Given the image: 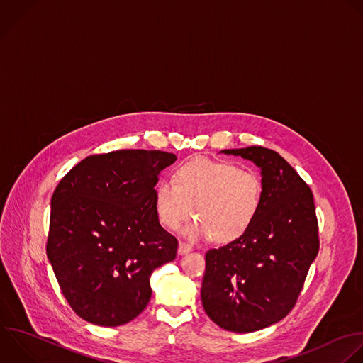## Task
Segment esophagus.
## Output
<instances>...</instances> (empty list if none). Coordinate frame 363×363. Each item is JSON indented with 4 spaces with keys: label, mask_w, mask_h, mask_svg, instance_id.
Masks as SVG:
<instances>
[{
    "label": "esophagus",
    "mask_w": 363,
    "mask_h": 363,
    "mask_svg": "<svg viewBox=\"0 0 363 363\" xmlns=\"http://www.w3.org/2000/svg\"><path fill=\"white\" fill-rule=\"evenodd\" d=\"M191 251H192V247H191V245H188V244H185V242H179V245H178V254H179V255L189 254Z\"/></svg>",
    "instance_id": "34e87169"
}]
</instances>
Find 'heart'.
Returning <instances> with one entry per match:
<instances>
[{
	"mask_svg": "<svg viewBox=\"0 0 363 363\" xmlns=\"http://www.w3.org/2000/svg\"><path fill=\"white\" fill-rule=\"evenodd\" d=\"M174 178L175 182L161 179L155 185V212L164 226L177 229L195 206L198 219L182 228V235L191 240L213 236L219 244L232 242L259 213L264 182L252 169L201 157L179 165Z\"/></svg>",
	"mask_w": 363,
	"mask_h": 363,
	"instance_id": "1",
	"label": "heart"
}]
</instances>
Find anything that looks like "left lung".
<instances>
[{"label": "left lung", "instance_id": "left-lung-1", "mask_svg": "<svg viewBox=\"0 0 363 363\" xmlns=\"http://www.w3.org/2000/svg\"><path fill=\"white\" fill-rule=\"evenodd\" d=\"M259 169L264 199L252 226L205 255L201 288L206 315L222 329L247 333L284 319L296 303L319 251L311 188L275 151L223 150Z\"/></svg>", "mask_w": 363, "mask_h": 363}]
</instances>
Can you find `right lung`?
Listing matches in <instances>:
<instances>
[{
  "mask_svg": "<svg viewBox=\"0 0 363 363\" xmlns=\"http://www.w3.org/2000/svg\"><path fill=\"white\" fill-rule=\"evenodd\" d=\"M177 157L121 150L77 164L51 198L47 257L74 312L99 326L137 318L151 275L177 257L178 240L157 216L154 188Z\"/></svg>",
  "mask_w": 363,
  "mask_h": 363,
  "instance_id": "right-lung-1",
  "label": "right lung"
}]
</instances>
